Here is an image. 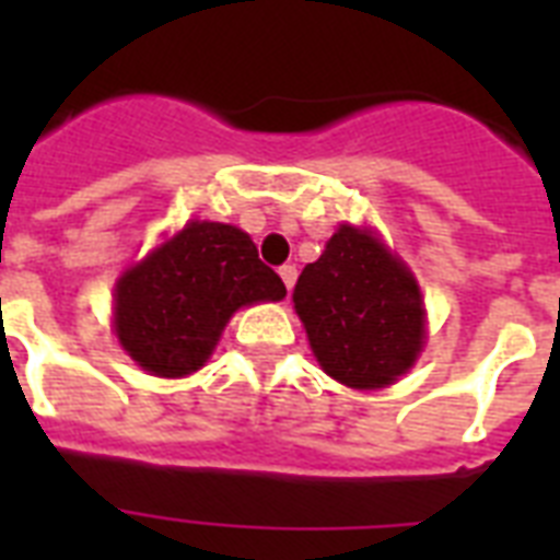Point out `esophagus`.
Returning a JSON list of instances; mask_svg holds the SVG:
<instances>
[{"mask_svg": "<svg viewBox=\"0 0 560 560\" xmlns=\"http://www.w3.org/2000/svg\"><path fill=\"white\" fill-rule=\"evenodd\" d=\"M279 276L281 281H284V288L293 290V284H296V264H284V267H279Z\"/></svg>", "mask_w": 560, "mask_h": 560, "instance_id": "esophagus-1", "label": "esophagus"}]
</instances>
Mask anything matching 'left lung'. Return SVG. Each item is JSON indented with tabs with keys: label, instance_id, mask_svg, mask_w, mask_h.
<instances>
[{
	"label": "left lung",
	"instance_id": "1",
	"mask_svg": "<svg viewBox=\"0 0 560 560\" xmlns=\"http://www.w3.org/2000/svg\"><path fill=\"white\" fill-rule=\"evenodd\" d=\"M316 360L334 381L381 389L416 363L424 311L412 272L386 246L342 226L293 290Z\"/></svg>",
	"mask_w": 560,
	"mask_h": 560
}]
</instances>
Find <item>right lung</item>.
Segmentation results:
<instances>
[{
  "instance_id": "right-lung-1",
  "label": "right lung",
  "mask_w": 560,
  "mask_h": 560,
  "mask_svg": "<svg viewBox=\"0 0 560 560\" xmlns=\"http://www.w3.org/2000/svg\"><path fill=\"white\" fill-rule=\"evenodd\" d=\"M284 293L246 232L194 220L118 279V342L148 372L183 377L209 360L237 307Z\"/></svg>"
}]
</instances>
